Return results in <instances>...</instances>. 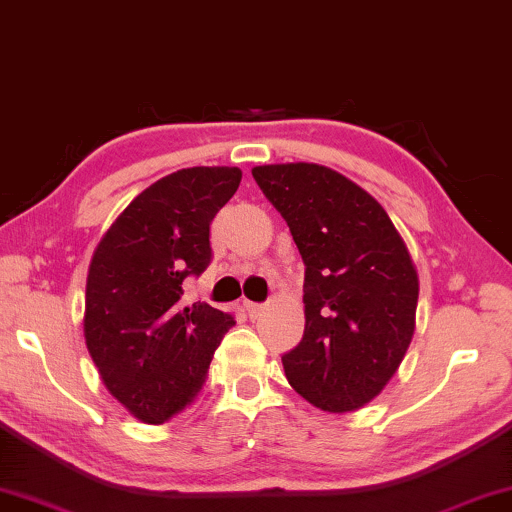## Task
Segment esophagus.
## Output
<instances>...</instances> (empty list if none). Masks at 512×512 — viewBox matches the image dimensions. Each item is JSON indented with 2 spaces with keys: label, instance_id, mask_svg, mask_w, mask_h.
Masks as SVG:
<instances>
[{
  "label": "esophagus",
  "instance_id": "34e87169",
  "mask_svg": "<svg viewBox=\"0 0 512 512\" xmlns=\"http://www.w3.org/2000/svg\"><path fill=\"white\" fill-rule=\"evenodd\" d=\"M244 305V309H247V314L251 316V318H258L265 311V305H258V302H249V300H244L242 302Z\"/></svg>",
  "mask_w": 512,
  "mask_h": 512
}]
</instances>
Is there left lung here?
Returning a JSON list of instances; mask_svg holds the SVG:
<instances>
[{
	"instance_id": "obj_1",
	"label": "left lung",
	"mask_w": 512,
	"mask_h": 512,
	"mask_svg": "<svg viewBox=\"0 0 512 512\" xmlns=\"http://www.w3.org/2000/svg\"><path fill=\"white\" fill-rule=\"evenodd\" d=\"M251 175L286 219L305 272V335L286 353L295 392L328 413L372 402L416 332L418 270L388 212L342 173L270 164Z\"/></svg>"
}]
</instances>
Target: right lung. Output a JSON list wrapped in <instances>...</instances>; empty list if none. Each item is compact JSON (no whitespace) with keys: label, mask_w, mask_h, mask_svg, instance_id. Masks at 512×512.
<instances>
[{"label":"right lung","mask_w":512,"mask_h":512,"mask_svg":"<svg viewBox=\"0 0 512 512\" xmlns=\"http://www.w3.org/2000/svg\"><path fill=\"white\" fill-rule=\"evenodd\" d=\"M242 170L194 166L161 177L96 244L83 332L103 385L133 418L161 425L201 397L212 355L233 328L205 302L182 305L184 279L212 258L210 224Z\"/></svg>","instance_id":"add662e5"}]
</instances>
